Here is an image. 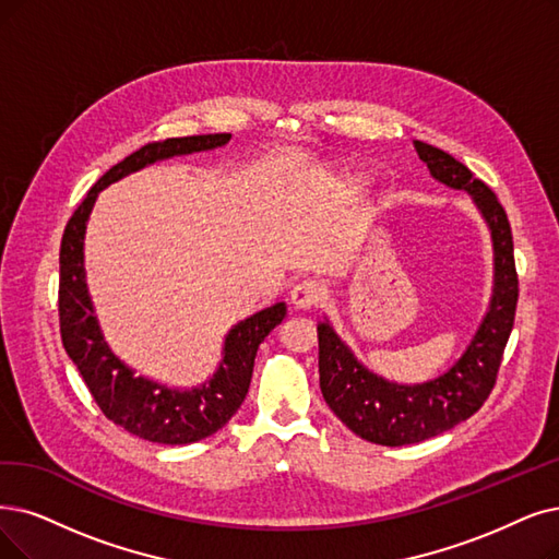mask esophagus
<instances>
[{"mask_svg":"<svg viewBox=\"0 0 559 559\" xmlns=\"http://www.w3.org/2000/svg\"><path fill=\"white\" fill-rule=\"evenodd\" d=\"M325 298L323 286L317 280H302L292 288V305L296 309H311Z\"/></svg>","mask_w":559,"mask_h":559,"instance_id":"esophagus-1","label":"esophagus"}]
</instances>
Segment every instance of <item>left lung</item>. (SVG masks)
<instances>
[{"label":"left lung","mask_w":559,"mask_h":559,"mask_svg":"<svg viewBox=\"0 0 559 559\" xmlns=\"http://www.w3.org/2000/svg\"><path fill=\"white\" fill-rule=\"evenodd\" d=\"M415 151L438 181L473 194L493 236L496 288L484 323L461 360L424 385H396L369 373L328 323L319 325V376L325 404L355 436L385 448L440 436L484 406L496 388L519 302L511 227L496 192L450 153L417 140Z\"/></svg>","instance_id":"8db88e82"}]
</instances>
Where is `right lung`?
<instances>
[{"mask_svg":"<svg viewBox=\"0 0 559 559\" xmlns=\"http://www.w3.org/2000/svg\"><path fill=\"white\" fill-rule=\"evenodd\" d=\"M229 140V132H217V135L171 138L144 144L98 178L63 229L59 252V325L63 348L80 369L103 415L128 433L148 442L190 444L225 427L250 390L259 344L282 323L286 307L284 302H277L240 321L229 332L219 371L204 388L178 392L135 378L107 348L94 317V307L86 296L82 259L86 217L92 213L96 194L109 183L119 181L121 176L169 158V155L215 148Z\"/></svg>","mask_w":559,"mask_h":559,"instance_id":"1","label":"right lung"}]
</instances>
